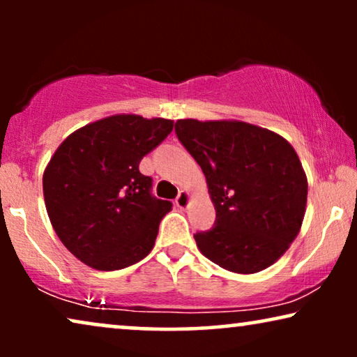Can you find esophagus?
I'll list each match as a JSON object with an SVG mask.
<instances>
[{
	"instance_id": "34e87169",
	"label": "esophagus",
	"mask_w": 357,
	"mask_h": 357,
	"mask_svg": "<svg viewBox=\"0 0 357 357\" xmlns=\"http://www.w3.org/2000/svg\"><path fill=\"white\" fill-rule=\"evenodd\" d=\"M188 203H190V195L187 192H180L178 197L175 198V204H177L180 209L187 208Z\"/></svg>"
}]
</instances>
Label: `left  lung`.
Instances as JSON below:
<instances>
[{
    "mask_svg": "<svg viewBox=\"0 0 357 357\" xmlns=\"http://www.w3.org/2000/svg\"><path fill=\"white\" fill-rule=\"evenodd\" d=\"M175 135L202 167L216 209L199 252L224 270L250 275L273 265L299 234L307 177L282 136L245 121L177 120Z\"/></svg>",
    "mask_w": 357,
    "mask_h": 357,
    "instance_id": "1",
    "label": "left lung"
}]
</instances>
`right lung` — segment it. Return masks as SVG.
Instances as JSON below:
<instances>
[{
	"label": "right lung",
	"instance_id": "obj_1",
	"mask_svg": "<svg viewBox=\"0 0 357 357\" xmlns=\"http://www.w3.org/2000/svg\"><path fill=\"white\" fill-rule=\"evenodd\" d=\"M172 128V120L114 115L82 126L55 151L43 174L47 213L82 263L114 271L153 250L172 203L154 197L139 162Z\"/></svg>",
	"mask_w": 357,
	"mask_h": 357
}]
</instances>
